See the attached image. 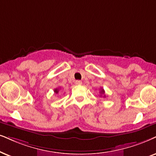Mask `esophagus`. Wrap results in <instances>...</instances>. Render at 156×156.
Listing matches in <instances>:
<instances>
[{
	"label": "esophagus",
	"instance_id": "obj_1",
	"mask_svg": "<svg viewBox=\"0 0 156 156\" xmlns=\"http://www.w3.org/2000/svg\"><path fill=\"white\" fill-rule=\"evenodd\" d=\"M76 85H81L82 84V81H81V80H76Z\"/></svg>",
	"mask_w": 156,
	"mask_h": 156
}]
</instances>
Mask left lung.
<instances>
[{"instance_id": "left-lung-1", "label": "left lung", "mask_w": 156, "mask_h": 156, "mask_svg": "<svg viewBox=\"0 0 156 156\" xmlns=\"http://www.w3.org/2000/svg\"><path fill=\"white\" fill-rule=\"evenodd\" d=\"M100 94H104V90L103 89V88H101V90H100ZM105 95H104V97H105Z\"/></svg>"}]
</instances>
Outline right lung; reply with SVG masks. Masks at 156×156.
<instances>
[{"label": "right lung", "mask_w": 156, "mask_h": 156, "mask_svg": "<svg viewBox=\"0 0 156 156\" xmlns=\"http://www.w3.org/2000/svg\"><path fill=\"white\" fill-rule=\"evenodd\" d=\"M59 90H60V88H55V89L54 90V91L55 94H58Z\"/></svg>", "instance_id": "right-lung-1"}]
</instances>
